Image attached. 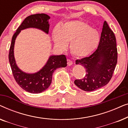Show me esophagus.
Returning <instances> with one entry per match:
<instances>
[{
    "label": "esophagus",
    "instance_id": "1",
    "mask_svg": "<svg viewBox=\"0 0 128 128\" xmlns=\"http://www.w3.org/2000/svg\"><path fill=\"white\" fill-rule=\"evenodd\" d=\"M67 61H68V66H71L72 64H73V62L71 60H70V59H68Z\"/></svg>",
    "mask_w": 128,
    "mask_h": 128
}]
</instances>
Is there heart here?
<instances>
[{
	"instance_id": "heart-1",
	"label": "heart",
	"mask_w": 128,
	"mask_h": 128,
	"mask_svg": "<svg viewBox=\"0 0 128 128\" xmlns=\"http://www.w3.org/2000/svg\"><path fill=\"white\" fill-rule=\"evenodd\" d=\"M52 38L55 46L60 50H64L70 42V50L77 57L89 55L100 42L98 31L82 20L70 21L56 27L52 32Z\"/></svg>"
}]
</instances>
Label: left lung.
Returning a JSON list of instances; mask_svg holds the SVG:
<instances>
[{"label":"left lung","instance_id":"left-lung-1","mask_svg":"<svg viewBox=\"0 0 128 128\" xmlns=\"http://www.w3.org/2000/svg\"><path fill=\"white\" fill-rule=\"evenodd\" d=\"M117 58L116 38L105 21L96 51L88 57L76 60V64L85 68L86 74L82 79L75 80L74 84L86 92H92L106 85L112 77Z\"/></svg>","mask_w":128,"mask_h":128}]
</instances>
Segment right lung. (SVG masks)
Wrapping results in <instances>:
<instances>
[{
	"label": "right lung",
	"instance_id": "obj_1",
	"mask_svg": "<svg viewBox=\"0 0 128 128\" xmlns=\"http://www.w3.org/2000/svg\"><path fill=\"white\" fill-rule=\"evenodd\" d=\"M50 17L46 14H36L29 16L24 19L13 36L8 54V60L14 78L17 83L26 92L36 94L46 90L52 82V74L58 68L67 66V60L64 55L50 56L46 64L38 72L29 74L19 69L16 64L14 56L15 40L21 30L28 28H36L48 34Z\"/></svg>",
	"mask_w": 128,
	"mask_h": 128
}]
</instances>
